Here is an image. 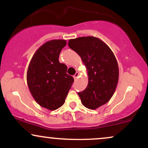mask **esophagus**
I'll return each instance as SVG.
<instances>
[{"label":"esophagus","instance_id":"1","mask_svg":"<svg viewBox=\"0 0 148 148\" xmlns=\"http://www.w3.org/2000/svg\"><path fill=\"white\" fill-rule=\"evenodd\" d=\"M79 72H76V74H74L73 77H74V80H76V79H77V78H79Z\"/></svg>","mask_w":148,"mask_h":148}]
</instances>
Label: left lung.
Returning a JSON list of instances; mask_svg holds the SVG:
<instances>
[{"instance_id":"obj_1","label":"left lung","mask_w":148,"mask_h":148,"mask_svg":"<svg viewBox=\"0 0 148 148\" xmlns=\"http://www.w3.org/2000/svg\"><path fill=\"white\" fill-rule=\"evenodd\" d=\"M68 45L79 54L88 72L87 87L78 93L81 103L95 110L108 102L116 89L119 78L116 58L109 47L95 37L71 39Z\"/></svg>"}]
</instances>
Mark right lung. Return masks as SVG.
<instances>
[{"label": "right lung", "instance_id": "add662e5", "mask_svg": "<svg viewBox=\"0 0 148 148\" xmlns=\"http://www.w3.org/2000/svg\"><path fill=\"white\" fill-rule=\"evenodd\" d=\"M67 45L64 40H52L42 45L34 53L27 70V84L35 101L49 111L64 104L72 76L67 67L59 62V55Z\"/></svg>", "mask_w": 148, "mask_h": 148}]
</instances>
